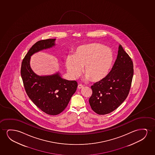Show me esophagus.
<instances>
[{"label":"esophagus","mask_w":155,"mask_h":155,"mask_svg":"<svg viewBox=\"0 0 155 155\" xmlns=\"http://www.w3.org/2000/svg\"><path fill=\"white\" fill-rule=\"evenodd\" d=\"M83 87H84V86L83 85H81V84H79L78 85V89H81V88H83Z\"/></svg>","instance_id":"34e87169"}]
</instances>
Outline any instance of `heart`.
<instances>
[{
	"label": "heart",
	"instance_id": "1",
	"mask_svg": "<svg viewBox=\"0 0 155 155\" xmlns=\"http://www.w3.org/2000/svg\"><path fill=\"white\" fill-rule=\"evenodd\" d=\"M113 54L110 49L100 43H91L78 47L74 56L68 55L66 67L69 76L76 79L81 76L82 68L87 79L101 81L108 74L112 66Z\"/></svg>",
	"mask_w": 155,
	"mask_h": 155
}]
</instances>
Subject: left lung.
<instances>
[{"instance_id":"1","label":"left lung","mask_w":155,"mask_h":155,"mask_svg":"<svg viewBox=\"0 0 155 155\" xmlns=\"http://www.w3.org/2000/svg\"><path fill=\"white\" fill-rule=\"evenodd\" d=\"M134 64L121 45L114 66L101 81L91 86L89 98L91 109L99 115H105L117 109L129 93L134 76Z\"/></svg>"}]
</instances>
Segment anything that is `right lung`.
Wrapping results in <instances>:
<instances>
[{
  "label": "right lung",
  "instance_id": "obj_1",
  "mask_svg": "<svg viewBox=\"0 0 155 155\" xmlns=\"http://www.w3.org/2000/svg\"><path fill=\"white\" fill-rule=\"evenodd\" d=\"M54 38L38 41L28 51L21 62V74L28 97L43 112L51 115L59 114L66 108L76 91L77 83L62 78L59 74L40 76L31 68V56L54 46Z\"/></svg>",
  "mask_w": 155,
  "mask_h": 155
}]
</instances>
